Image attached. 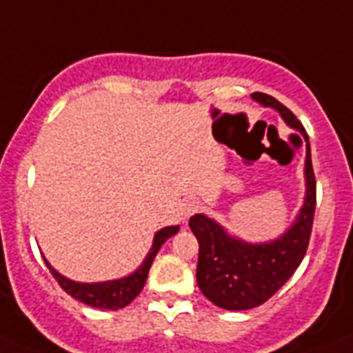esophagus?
<instances>
[{
    "mask_svg": "<svg viewBox=\"0 0 353 353\" xmlns=\"http://www.w3.org/2000/svg\"><path fill=\"white\" fill-rule=\"evenodd\" d=\"M200 209V202H196V200H185V202L182 203V209H180V214L183 216V220H188L191 214H194V212Z\"/></svg>",
    "mask_w": 353,
    "mask_h": 353,
    "instance_id": "esophagus-1",
    "label": "esophagus"
}]
</instances>
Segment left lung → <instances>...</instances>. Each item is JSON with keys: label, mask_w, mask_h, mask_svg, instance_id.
Instances as JSON below:
<instances>
[{"label": "left lung", "mask_w": 353, "mask_h": 353, "mask_svg": "<svg viewBox=\"0 0 353 353\" xmlns=\"http://www.w3.org/2000/svg\"><path fill=\"white\" fill-rule=\"evenodd\" d=\"M252 99L263 108H272L285 124L299 131L307 144L303 205L283 234L269 241H245L231 234L216 220L198 212L189 218V227L198 240L196 283L202 294L225 310H249L270 299L296 272L307 252L316 211L310 142L305 128L288 108L267 93L256 92Z\"/></svg>", "instance_id": "left-lung-1"}]
</instances>
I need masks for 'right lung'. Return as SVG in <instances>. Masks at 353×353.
Instances as JSON below:
<instances>
[{
	"label": "right lung",
	"mask_w": 353,
	"mask_h": 353,
	"mask_svg": "<svg viewBox=\"0 0 353 353\" xmlns=\"http://www.w3.org/2000/svg\"><path fill=\"white\" fill-rule=\"evenodd\" d=\"M179 231V225H170L157 231L155 236H153V245H151L150 252L145 254L144 261H142L131 274L119 279L95 281V283L74 281V279L59 274V272L48 263V260H46L45 256H43V260H45L46 267H48V270L52 272V276L57 279V283L61 285V288H63L66 294H70L72 298H75L77 301L84 303V305H88V307L93 308L119 310V308H124L126 305H130V303L141 294V290L145 285V279H148V272H150L151 269V263L155 260L157 252H159L160 247L164 245L165 241L170 240L171 236H174Z\"/></svg>",
	"instance_id": "right-lung-1"
}]
</instances>
